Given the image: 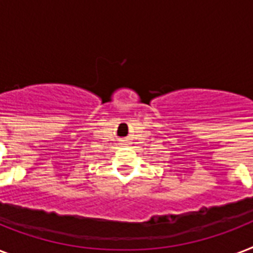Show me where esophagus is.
<instances>
[{
    "label": "esophagus",
    "mask_w": 253,
    "mask_h": 253,
    "mask_svg": "<svg viewBox=\"0 0 253 253\" xmlns=\"http://www.w3.org/2000/svg\"><path fill=\"white\" fill-rule=\"evenodd\" d=\"M121 144H123V143H121Z\"/></svg>",
    "instance_id": "34e87169"
}]
</instances>
